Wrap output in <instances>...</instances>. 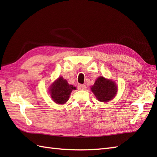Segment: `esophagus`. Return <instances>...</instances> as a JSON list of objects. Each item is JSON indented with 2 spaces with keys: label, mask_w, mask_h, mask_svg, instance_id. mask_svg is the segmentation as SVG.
<instances>
[{
  "label": "esophagus",
  "mask_w": 157,
  "mask_h": 157,
  "mask_svg": "<svg viewBox=\"0 0 157 157\" xmlns=\"http://www.w3.org/2000/svg\"><path fill=\"white\" fill-rule=\"evenodd\" d=\"M78 88L79 90H84L86 89V86L85 85H82V84H79L78 86Z\"/></svg>",
  "instance_id": "esophagus-1"
}]
</instances>
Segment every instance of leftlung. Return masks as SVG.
Wrapping results in <instances>:
<instances>
[{"instance_id": "left-lung-1", "label": "left lung", "mask_w": 157, "mask_h": 157, "mask_svg": "<svg viewBox=\"0 0 157 157\" xmlns=\"http://www.w3.org/2000/svg\"><path fill=\"white\" fill-rule=\"evenodd\" d=\"M91 90L98 101L106 102L115 97L117 92V87L115 82L111 79L100 76L91 87Z\"/></svg>"}]
</instances>
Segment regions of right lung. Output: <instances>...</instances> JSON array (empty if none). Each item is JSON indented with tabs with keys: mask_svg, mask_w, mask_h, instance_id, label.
Here are the masks:
<instances>
[{
	"mask_svg": "<svg viewBox=\"0 0 157 157\" xmlns=\"http://www.w3.org/2000/svg\"><path fill=\"white\" fill-rule=\"evenodd\" d=\"M73 90H75V87L69 84L63 77H59L50 86L49 92L53 101L56 104L63 105L68 101Z\"/></svg>",
	"mask_w": 157,
	"mask_h": 157,
	"instance_id": "obj_1",
	"label": "right lung"
}]
</instances>
